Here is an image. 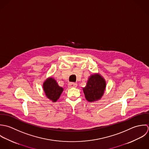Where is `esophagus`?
Instances as JSON below:
<instances>
[{
    "instance_id": "34e87169",
    "label": "esophagus",
    "mask_w": 149,
    "mask_h": 149,
    "mask_svg": "<svg viewBox=\"0 0 149 149\" xmlns=\"http://www.w3.org/2000/svg\"><path fill=\"white\" fill-rule=\"evenodd\" d=\"M69 88H76L77 86V84L74 82H70L68 85Z\"/></svg>"
}]
</instances>
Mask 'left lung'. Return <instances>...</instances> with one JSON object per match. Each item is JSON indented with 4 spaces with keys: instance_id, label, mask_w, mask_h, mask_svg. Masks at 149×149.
I'll return each mask as SVG.
<instances>
[{
    "instance_id": "1",
    "label": "left lung",
    "mask_w": 149,
    "mask_h": 149,
    "mask_svg": "<svg viewBox=\"0 0 149 149\" xmlns=\"http://www.w3.org/2000/svg\"><path fill=\"white\" fill-rule=\"evenodd\" d=\"M106 83L102 77L98 74L91 75L83 89L86 99L89 102H94L100 99L104 93Z\"/></svg>"
}]
</instances>
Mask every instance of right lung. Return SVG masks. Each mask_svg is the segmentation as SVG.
I'll use <instances>...</instances> for the list:
<instances>
[{"instance_id":"1","label":"right lung","mask_w":149,"mask_h":149,"mask_svg":"<svg viewBox=\"0 0 149 149\" xmlns=\"http://www.w3.org/2000/svg\"><path fill=\"white\" fill-rule=\"evenodd\" d=\"M47 97L53 102H56L60 97L63 89L59 86L56 81L52 78H48L43 85Z\"/></svg>"}]
</instances>
